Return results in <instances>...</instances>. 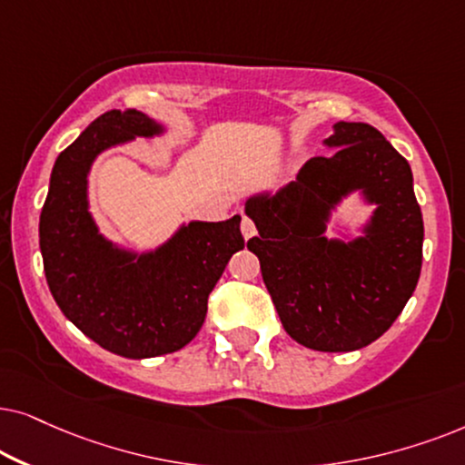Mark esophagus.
<instances>
[{"instance_id": "obj_1", "label": "esophagus", "mask_w": 465, "mask_h": 465, "mask_svg": "<svg viewBox=\"0 0 465 465\" xmlns=\"http://www.w3.org/2000/svg\"><path fill=\"white\" fill-rule=\"evenodd\" d=\"M242 236L249 240V238H252L257 233V227H255V221L252 219H249V216H242Z\"/></svg>"}]
</instances>
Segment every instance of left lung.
<instances>
[{
    "label": "left lung",
    "instance_id": "8db88e82",
    "mask_svg": "<svg viewBox=\"0 0 465 465\" xmlns=\"http://www.w3.org/2000/svg\"><path fill=\"white\" fill-rule=\"evenodd\" d=\"M331 157H314L272 200H251L259 236L249 251L284 331L314 351H357L381 338L404 311L423 263V216L408 161L368 123H336ZM366 188L380 203L368 239L322 238L340 194Z\"/></svg>",
    "mask_w": 465,
    "mask_h": 465
}]
</instances>
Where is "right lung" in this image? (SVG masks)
<instances>
[{
	"mask_svg": "<svg viewBox=\"0 0 465 465\" xmlns=\"http://www.w3.org/2000/svg\"><path fill=\"white\" fill-rule=\"evenodd\" d=\"M157 132L132 108L97 116L54 161L40 214L45 274L61 312L102 349L127 359L187 346L206 319L210 291L244 249L240 216L191 223L138 262L99 236L86 210L91 161L104 148Z\"/></svg>",
	"mask_w": 465,
	"mask_h": 465,
	"instance_id": "add662e5",
	"label": "right lung"
}]
</instances>
